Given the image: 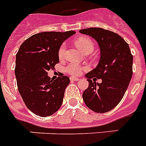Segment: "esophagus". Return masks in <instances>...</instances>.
Here are the masks:
<instances>
[{
  "label": "esophagus",
  "instance_id": "esophagus-1",
  "mask_svg": "<svg viewBox=\"0 0 146 146\" xmlns=\"http://www.w3.org/2000/svg\"><path fill=\"white\" fill-rule=\"evenodd\" d=\"M70 81H79V78H77V77H73V76H71L70 78Z\"/></svg>",
  "mask_w": 146,
  "mask_h": 146
}]
</instances>
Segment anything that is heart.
Wrapping results in <instances>:
<instances>
[{"instance_id": "heart-1", "label": "heart", "mask_w": 146, "mask_h": 146, "mask_svg": "<svg viewBox=\"0 0 146 146\" xmlns=\"http://www.w3.org/2000/svg\"><path fill=\"white\" fill-rule=\"evenodd\" d=\"M76 46L79 48V50L82 52L85 53L87 52H92L94 49V43L91 39L86 36H80L75 41ZM66 52V44L63 43L58 49V57L60 59H63L65 56ZM87 68L86 67L81 66L76 63L71 62L66 66L65 70L67 73L72 76L79 75L82 73V71Z\"/></svg>"}]
</instances>
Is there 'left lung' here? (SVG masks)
<instances>
[{
  "label": "left lung",
  "mask_w": 146,
  "mask_h": 146,
  "mask_svg": "<svg viewBox=\"0 0 146 146\" xmlns=\"http://www.w3.org/2000/svg\"><path fill=\"white\" fill-rule=\"evenodd\" d=\"M79 32L94 39L100 50L98 66L85 76L89 85L82 94L83 100L94 112H107L121 100L132 78L131 49L120 35L111 31L90 28ZM94 77L101 78L102 83L92 82L90 79Z\"/></svg>",
  "instance_id": "obj_1"
}]
</instances>
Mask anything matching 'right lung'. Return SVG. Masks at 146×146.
<instances>
[{
	"instance_id": "add662e5",
	"label": "right lung",
	"mask_w": 146,
	"mask_h": 146,
	"mask_svg": "<svg viewBox=\"0 0 146 146\" xmlns=\"http://www.w3.org/2000/svg\"><path fill=\"white\" fill-rule=\"evenodd\" d=\"M75 33H38L24 41L18 51L15 68L18 89L26 106L36 115H52L62 105L69 77L61 73L53 80L48 71L59 62L60 46Z\"/></svg>"
}]
</instances>
